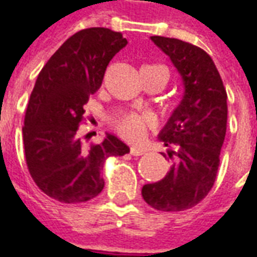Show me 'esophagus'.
<instances>
[{
    "label": "esophagus",
    "instance_id": "34e87169",
    "mask_svg": "<svg viewBox=\"0 0 257 257\" xmlns=\"http://www.w3.org/2000/svg\"><path fill=\"white\" fill-rule=\"evenodd\" d=\"M145 153L146 150L145 149H142V147H136V146H132V147H131V154H132V156H143Z\"/></svg>",
    "mask_w": 257,
    "mask_h": 257
}]
</instances>
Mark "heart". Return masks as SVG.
<instances>
[{"label": "heart", "mask_w": 257, "mask_h": 257, "mask_svg": "<svg viewBox=\"0 0 257 257\" xmlns=\"http://www.w3.org/2000/svg\"><path fill=\"white\" fill-rule=\"evenodd\" d=\"M142 70H162L168 77L167 70L162 66H146ZM151 123H153V118L146 112H128V114L118 118L114 122V126L123 139L135 142V140H139L145 135L146 129L151 126Z\"/></svg>", "instance_id": "b5f03b06"}]
</instances>
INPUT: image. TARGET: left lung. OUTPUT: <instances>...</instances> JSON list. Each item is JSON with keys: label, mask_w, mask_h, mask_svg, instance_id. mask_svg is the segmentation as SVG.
I'll use <instances>...</instances> for the list:
<instances>
[{"label": "left lung", "mask_w": 257, "mask_h": 257, "mask_svg": "<svg viewBox=\"0 0 257 257\" xmlns=\"http://www.w3.org/2000/svg\"><path fill=\"white\" fill-rule=\"evenodd\" d=\"M151 41L169 56L183 79L184 95L158 139L175 162L160 182L145 184L151 208L179 212L193 208L213 187L227 129V93L213 60L204 49L176 38Z\"/></svg>", "instance_id": "obj_1"}]
</instances>
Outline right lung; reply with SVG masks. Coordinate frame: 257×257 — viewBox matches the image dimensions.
<instances>
[{
  "mask_svg": "<svg viewBox=\"0 0 257 257\" xmlns=\"http://www.w3.org/2000/svg\"><path fill=\"white\" fill-rule=\"evenodd\" d=\"M126 44L117 31L85 29L64 41L38 74L26 111L23 145L31 178L48 197L64 204L95 198L104 187V161L129 153L111 134L100 145L86 147L77 132L89 96Z\"/></svg>",
  "mask_w": 257,
  "mask_h": 257,
  "instance_id": "obj_1",
  "label": "right lung"
}]
</instances>
